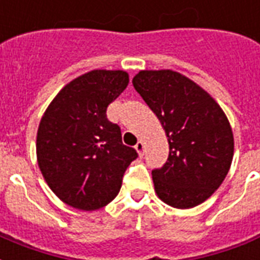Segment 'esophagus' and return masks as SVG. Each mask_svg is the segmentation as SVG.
Listing matches in <instances>:
<instances>
[{
	"label": "esophagus",
	"mask_w": 260,
	"mask_h": 260,
	"mask_svg": "<svg viewBox=\"0 0 260 260\" xmlns=\"http://www.w3.org/2000/svg\"><path fill=\"white\" fill-rule=\"evenodd\" d=\"M144 141H138L137 142V145H136V151H137V153H138V156H140V157H142V156H144Z\"/></svg>",
	"instance_id": "esophagus-1"
}]
</instances>
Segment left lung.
Wrapping results in <instances>:
<instances>
[{
  "mask_svg": "<svg viewBox=\"0 0 260 260\" xmlns=\"http://www.w3.org/2000/svg\"><path fill=\"white\" fill-rule=\"evenodd\" d=\"M133 86L161 123L169 159L152 171L155 192L174 208L206 202L229 173L233 132L219 104L196 82L173 70H142Z\"/></svg>",
  "mask_w": 260,
  "mask_h": 260,
  "instance_id": "8db88e82",
  "label": "left lung"
}]
</instances>
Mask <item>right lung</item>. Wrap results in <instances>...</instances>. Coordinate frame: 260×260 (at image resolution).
<instances>
[{
    "instance_id": "obj_1",
    "label": "right lung",
    "mask_w": 260,
    "mask_h": 260,
    "mask_svg": "<svg viewBox=\"0 0 260 260\" xmlns=\"http://www.w3.org/2000/svg\"><path fill=\"white\" fill-rule=\"evenodd\" d=\"M128 85L122 70H93L72 79L45 111L37 161L52 192L68 206L94 211L114 200L137 152L123 145L107 108Z\"/></svg>"
}]
</instances>
